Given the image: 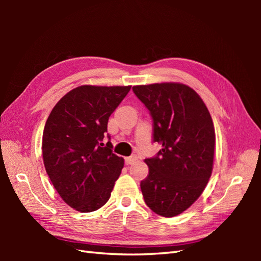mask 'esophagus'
<instances>
[{"instance_id": "esophagus-1", "label": "esophagus", "mask_w": 261, "mask_h": 261, "mask_svg": "<svg viewBox=\"0 0 261 261\" xmlns=\"http://www.w3.org/2000/svg\"><path fill=\"white\" fill-rule=\"evenodd\" d=\"M136 160H137L136 156H130V157H126L124 159V162H125V165H132L136 162Z\"/></svg>"}]
</instances>
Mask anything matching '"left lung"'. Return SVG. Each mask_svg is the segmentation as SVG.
Returning <instances> with one entry per match:
<instances>
[{"label":"left lung","mask_w":261,"mask_h":261,"mask_svg":"<svg viewBox=\"0 0 261 261\" xmlns=\"http://www.w3.org/2000/svg\"><path fill=\"white\" fill-rule=\"evenodd\" d=\"M152 118V140L162 145L145 159L149 175L140 182L146 204L165 218L184 212L201 196L212 174L215 131L203 99L180 83L132 87Z\"/></svg>","instance_id":"left-lung-1"}]
</instances>
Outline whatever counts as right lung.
Listing matches in <instances>:
<instances>
[{
	"label": "right lung",
	"mask_w": 261,
	"mask_h": 261,
	"mask_svg": "<svg viewBox=\"0 0 261 261\" xmlns=\"http://www.w3.org/2000/svg\"><path fill=\"white\" fill-rule=\"evenodd\" d=\"M131 86L83 85L66 94L49 114L42 136L43 165L65 203L80 212L109 201L124 160L104 146L110 115Z\"/></svg>",
	"instance_id": "add662e5"
}]
</instances>
